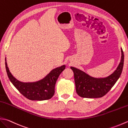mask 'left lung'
Listing matches in <instances>:
<instances>
[{
  "instance_id": "8db88e82",
  "label": "left lung",
  "mask_w": 128,
  "mask_h": 128,
  "mask_svg": "<svg viewBox=\"0 0 128 128\" xmlns=\"http://www.w3.org/2000/svg\"><path fill=\"white\" fill-rule=\"evenodd\" d=\"M121 60L116 69L110 76L104 78H96L76 68L73 71L76 92L79 96L86 98H98L104 96L114 86L122 74L124 65V52L121 48Z\"/></svg>"
}]
</instances>
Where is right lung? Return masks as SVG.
<instances>
[{"instance_id": "1", "label": "right lung", "mask_w": 128, "mask_h": 128, "mask_svg": "<svg viewBox=\"0 0 128 128\" xmlns=\"http://www.w3.org/2000/svg\"><path fill=\"white\" fill-rule=\"evenodd\" d=\"M6 68L10 81L20 93L31 100H45L51 99L55 92V86L59 75L66 68V66L56 68L40 80L33 82H22L12 76L7 66Z\"/></svg>"}]
</instances>
